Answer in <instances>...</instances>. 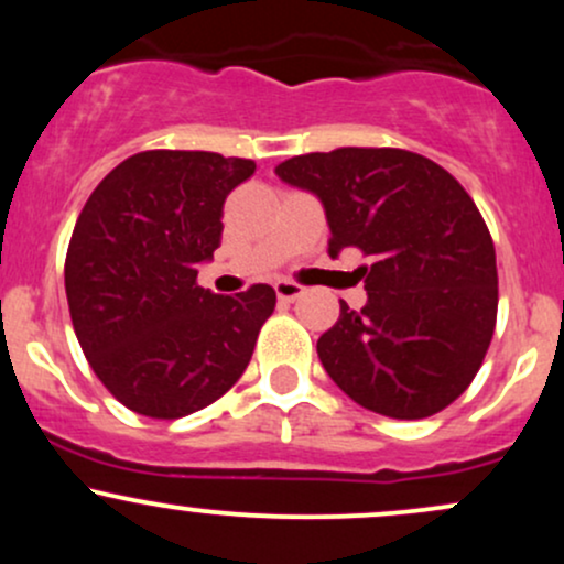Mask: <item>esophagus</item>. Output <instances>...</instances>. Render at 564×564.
Masks as SVG:
<instances>
[{"mask_svg":"<svg viewBox=\"0 0 564 564\" xmlns=\"http://www.w3.org/2000/svg\"><path fill=\"white\" fill-rule=\"evenodd\" d=\"M275 294H278V300H281V302H294L304 294V289L296 286V283H291V281H278L275 283Z\"/></svg>","mask_w":564,"mask_h":564,"instance_id":"esophagus-1","label":"esophagus"}]
</instances>
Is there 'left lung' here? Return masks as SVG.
I'll return each instance as SVG.
<instances>
[{"instance_id":"left-lung-1","label":"left lung","mask_w":564,"mask_h":564,"mask_svg":"<svg viewBox=\"0 0 564 564\" xmlns=\"http://www.w3.org/2000/svg\"><path fill=\"white\" fill-rule=\"evenodd\" d=\"M318 196L328 254L360 249L368 302L341 304L318 358L341 392L390 419L451 405L480 371L496 328L498 273L488 225L458 180L400 148H336L275 166Z\"/></svg>"}]
</instances>
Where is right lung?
<instances>
[{
  "label": "right lung",
  "instance_id": "obj_1",
  "mask_svg": "<svg viewBox=\"0 0 564 564\" xmlns=\"http://www.w3.org/2000/svg\"><path fill=\"white\" fill-rule=\"evenodd\" d=\"M249 159L145 151L106 174L76 219L66 296L97 379L129 411L180 419L241 379L275 291L236 296L196 283L223 238V204Z\"/></svg>",
  "mask_w": 564,
  "mask_h": 564
}]
</instances>
